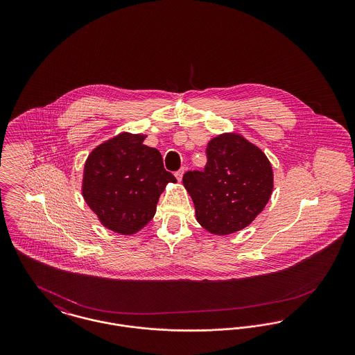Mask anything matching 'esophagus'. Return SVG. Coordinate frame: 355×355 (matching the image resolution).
Returning a JSON list of instances; mask_svg holds the SVG:
<instances>
[{
  "label": "esophagus",
  "mask_w": 355,
  "mask_h": 355,
  "mask_svg": "<svg viewBox=\"0 0 355 355\" xmlns=\"http://www.w3.org/2000/svg\"><path fill=\"white\" fill-rule=\"evenodd\" d=\"M184 173H185V169L182 168V169L178 170V171H175V178L178 180V181H182V177H184Z\"/></svg>",
  "instance_id": "esophagus-1"
}]
</instances>
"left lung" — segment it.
Wrapping results in <instances>:
<instances>
[{
    "instance_id": "obj_1",
    "label": "left lung",
    "mask_w": 355,
    "mask_h": 355,
    "mask_svg": "<svg viewBox=\"0 0 355 355\" xmlns=\"http://www.w3.org/2000/svg\"><path fill=\"white\" fill-rule=\"evenodd\" d=\"M203 171H187L182 182L198 223L211 234L227 236L249 226L272 191L270 161L236 133L214 137L206 149Z\"/></svg>"
}]
</instances>
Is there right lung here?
Wrapping results in <instances>:
<instances>
[{
    "label": "right lung",
    "mask_w": 355,
    "mask_h": 355,
    "mask_svg": "<svg viewBox=\"0 0 355 355\" xmlns=\"http://www.w3.org/2000/svg\"><path fill=\"white\" fill-rule=\"evenodd\" d=\"M146 135L121 133L89 154L83 196L102 225L132 236L152 220L161 193L175 177L164 168L162 155L144 145Z\"/></svg>",
    "instance_id": "1"
}]
</instances>
